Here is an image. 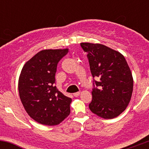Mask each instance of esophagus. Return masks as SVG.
Instances as JSON below:
<instances>
[{"mask_svg":"<svg viewBox=\"0 0 149 149\" xmlns=\"http://www.w3.org/2000/svg\"><path fill=\"white\" fill-rule=\"evenodd\" d=\"M80 94H81V92H76V93H74V94H73V95H74V97H78L79 95H80Z\"/></svg>","mask_w":149,"mask_h":149,"instance_id":"34e87169","label":"esophagus"}]
</instances>
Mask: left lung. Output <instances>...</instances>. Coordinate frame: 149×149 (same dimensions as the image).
Instances as JSON below:
<instances>
[{
	"instance_id": "8db88e82",
	"label": "left lung",
	"mask_w": 149,
	"mask_h": 149,
	"mask_svg": "<svg viewBox=\"0 0 149 149\" xmlns=\"http://www.w3.org/2000/svg\"><path fill=\"white\" fill-rule=\"evenodd\" d=\"M88 53L91 75L98 78L91 91L90 110L104 119L119 116L128 105L133 89L132 73L125 58L118 51L102 44L81 43Z\"/></svg>"
}]
</instances>
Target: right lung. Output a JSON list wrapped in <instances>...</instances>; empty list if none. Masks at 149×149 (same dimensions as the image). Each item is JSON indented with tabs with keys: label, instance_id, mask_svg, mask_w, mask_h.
Listing matches in <instances>:
<instances>
[{
	"label": "right lung",
	"instance_id": "obj_1",
	"mask_svg": "<svg viewBox=\"0 0 149 149\" xmlns=\"http://www.w3.org/2000/svg\"><path fill=\"white\" fill-rule=\"evenodd\" d=\"M68 49H43L24 64L19 79L20 100L27 114L45 125H57L70 112L71 99L57 88L55 73Z\"/></svg>",
	"mask_w": 149,
	"mask_h": 149
}]
</instances>
